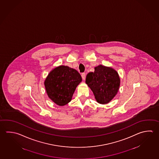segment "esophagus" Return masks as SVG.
Here are the masks:
<instances>
[{"label": "esophagus", "mask_w": 159, "mask_h": 159, "mask_svg": "<svg viewBox=\"0 0 159 159\" xmlns=\"http://www.w3.org/2000/svg\"><path fill=\"white\" fill-rule=\"evenodd\" d=\"M81 76H82V78L83 79V80H85V78H86V74H85V73H82Z\"/></svg>", "instance_id": "esophagus-1"}]
</instances>
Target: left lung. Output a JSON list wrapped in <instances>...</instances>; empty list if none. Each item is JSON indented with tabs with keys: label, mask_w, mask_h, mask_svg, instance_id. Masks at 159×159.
<instances>
[{
	"label": "left lung",
	"mask_w": 159,
	"mask_h": 159,
	"mask_svg": "<svg viewBox=\"0 0 159 159\" xmlns=\"http://www.w3.org/2000/svg\"><path fill=\"white\" fill-rule=\"evenodd\" d=\"M86 83L92 90L97 102L106 104L116 95L120 80L115 69L99 65L95 67L94 72L87 75Z\"/></svg>",
	"instance_id": "obj_1"
}]
</instances>
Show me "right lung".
Returning <instances> with one entry per match:
<instances>
[{
	"label": "right lung",
	"instance_id": "add662e5",
	"mask_svg": "<svg viewBox=\"0 0 159 159\" xmlns=\"http://www.w3.org/2000/svg\"><path fill=\"white\" fill-rule=\"evenodd\" d=\"M81 81V75L75 69L60 66L49 73L44 84L49 98L59 106H64L71 101Z\"/></svg>",
	"mask_w": 159,
	"mask_h": 159
}]
</instances>
